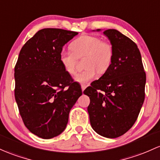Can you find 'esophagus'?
Returning <instances> with one entry per match:
<instances>
[{
  "mask_svg": "<svg viewBox=\"0 0 160 160\" xmlns=\"http://www.w3.org/2000/svg\"><path fill=\"white\" fill-rule=\"evenodd\" d=\"M86 87H87V86L85 85V84H83V85H81V89H82V91H84V89H86Z\"/></svg>",
  "mask_w": 160,
  "mask_h": 160,
  "instance_id": "1",
  "label": "esophagus"
}]
</instances>
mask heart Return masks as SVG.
I'll return each instance as SVG.
<instances>
[{"instance_id":"1","label":"heart","mask_w":160,"mask_h":160,"mask_svg":"<svg viewBox=\"0 0 160 160\" xmlns=\"http://www.w3.org/2000/svg\"><path fill=\"white\" fill-rule=\"evenodd\" d=\"M72 51L62 50L59 60L64 71L71 75L76 73L77 58L86 57L83 71L75 77L80 83H88L96 79L97 73L102 74L108 71L113 58V48L108 42L97 36H82L71 44Z\"/></svg>"}]
</instances>
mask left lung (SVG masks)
<instances>
[{
    "mask_svg": "<svg viewBox=\"0 0 160 160\" xmlns=\"http://www.w3.org/2000/svg\"><path fill=\"white\" fill-rule=\"evenodd\" d=\"M103 33L113 48L112 64L83 93L90 99L87 110L92 129L105 138H116L138 119L145 98L146 73L138 45L131 38L116 29Z\"/></svg>",
    "mask_w": 160,
    "mask_h": 160,
    "instance_id": "8db88e82",
    "label": "left lung"
}]
</instances>
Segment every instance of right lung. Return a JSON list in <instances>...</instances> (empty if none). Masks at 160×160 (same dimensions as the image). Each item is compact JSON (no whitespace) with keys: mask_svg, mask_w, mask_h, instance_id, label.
Masks as SVG:
<instances>
[{"mask_svg":"<svg viewBox=\"0 0 160 160\" xmlns=\"http://www.w3.org/2000/svg\"><path fill=\"white\" fill-rule=\"evenodd\" d=\"M77 32L47 28L21 48L14 68L15 99L24 124L43 139L66 128L72 107L82 95L80 86L61 65L59 55Z\"/></svg>","mask_w":160,"mask_h":160,"instance_id":"right-lung-1","label":"right lung"}]
</instances>
